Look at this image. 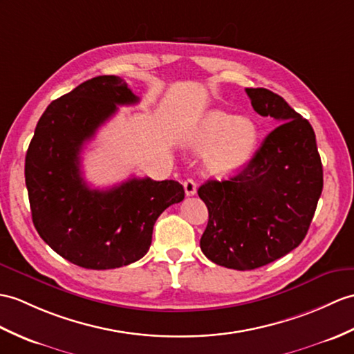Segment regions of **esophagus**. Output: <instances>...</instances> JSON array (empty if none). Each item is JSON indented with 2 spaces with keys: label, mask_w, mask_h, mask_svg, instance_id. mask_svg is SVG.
<instances>
[{
  "label": "esophagus",
  "mask_w": 354,
  "mask_h": 354,
  "mask_svg": "<svg viewBox=\"0 0 354 354\" xmlns=\"http://www.w3.org/2000/svg\"><path fill=\"white\" fill-rule=\"evenodd\" d=\"M184 190L187 196H194L197 192V185L193 179H185L184 180Z\"/></svg>",
  "instance_id": "obj_1"
}]
</instances>
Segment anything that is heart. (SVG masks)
<instances>
[{"mask_svg":"<svg viewBox=\"0 0 354 354\" xmlns=\"http://www.w3.org/2000/svg\"><path fill=\"white\" fill-rule=\"evenodd\" d=\"M258 136L257 123L250 118L209 110L188 129L184 143L193 152H205L203 164L208 174L231 176L252 160Z\"/></svg>","mask_w":354,"mask_h":354,"instance_id":"obj_1","label":"heart"}]
</instances>
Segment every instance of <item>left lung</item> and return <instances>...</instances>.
Listing matches in <instances>:
<instances>
[{
    "instance_id": "8db88e82",
    "label": "left lung",
    "mask_w": 354,
    "mask_h": 354,
    "mask_svg": "<svg viewBox=\"0 0 354 354\" xmlns=\"http://www.w3.org/2000/svg\"><path fill=\"white\" fill-rule=\"evenodd\" d=\"M245 93L254 111L281 125L235 176L209 179L197 190L209 214L201 249L214 264L234 270L259 268L297 248L323 192L310 123L267 88Z\"/></svg>"
}]
</instances>
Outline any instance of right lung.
<instances>
[{"label": "right lung", "instance_id": "obj_1", "mask_svg": "<svg viewBox=\"0 0 354 354\" xmlns=\"http://www.w3.org/2000/svg\"><path fill=\"white\" fill-rule=\"evenodd\" d=\"M136 102L119 77L87 80L48 105L30 142L26 184L32 223L49 248L78 267L110 270L143 258L155 221L185 196L171 179L131 178L109 190H92L81 176L84 143L118 105Z\"/></svg>", "mask_w": 354, "mask_h": 354}]
</instances>
